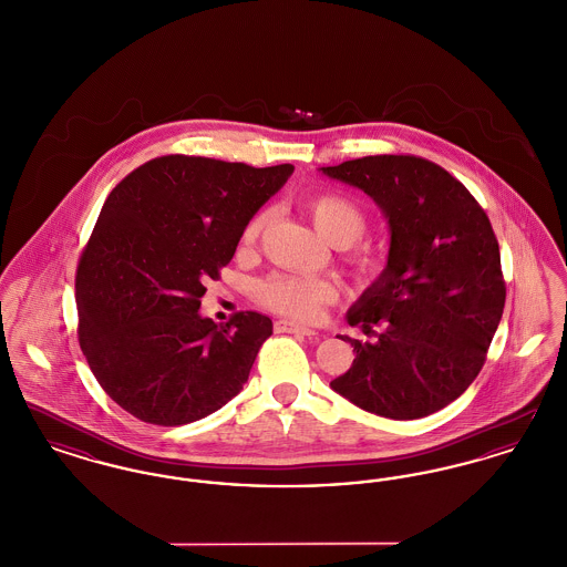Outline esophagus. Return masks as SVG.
<instances>
[{"label":"esophagus","mask_w":567,"mask_h":567,"mask_svg":"<svg viewBox=\"0 0 567 567\" xmlns=\"http://www.w3.org/2000/svg\"><path fill=\"white\" fill-rule=\"evenodd\" d=\"M274 329H276V333H297V336H306V338H317L319 336L315 329H308V327H301V324L291 323V321H276Z\"/></svg>","instance_id":"obj_1"}]
</instances>
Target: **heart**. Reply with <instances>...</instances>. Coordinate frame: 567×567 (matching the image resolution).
I'll list each match as a JSON object with an SVG mask.
<instances>
[{
	"instance_id": "1",
	"label": "heart",
	"mask_w": 567,
	"mask_h": 567,
	"mask_svg": "<svg viewBox=\"0 0 567 567\" xmlns=\"http://www.w3.org/2000/svg\"><path fill=\"white\" fill-rule=\"evenodd\" d=\"M306 213L312 218L317 231L324 240L338 248H349L357 243L365 227L368 215L359 202L342 193H323L303 204ZM266 225V213L252 216L244 229L243 243L246 246L257 243ZM352 270L368 274L377 268V261L365 252H352L349 257ZM257 299L274 312L285 315L296 321H315L323 306L338 299V287L317 276H291L274 274L255 287Z\"/></svg>"
}]
</instances>
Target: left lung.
Masks as SVG:
<instances>
[{
  "mask_svg": "<svg viewBox=\"0 0 567 567\" xmlns=\"http://www.w3.org/2000/svg\"><path fill=\"white\" fill-rule=\"evenodd\" d=\"M321 172L368 193L391 234L386 268L347 312L377 340L342 338L354 359L331 389L378 416H430L478 377L502 321L506 285L488 216L421 157L374 155Z\"/></svg>",
  "mask_w": 567,
  "mask_h": 567,
  "instance_id": "left-lung-1",
  "label": "left lung"
}]
</instances>
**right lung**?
<instances>
[{
    "instance_id": "1",
    "label": "right lung",
    "mask_w": 567,
    "mask_h": 567,
    "mask_svg": "<svg viewBox=\"0 0 567 567\" xmlns=\"http://www.w3.org/2000/svg\"><path fill=\"white\" fill-rule=\"evenodd\" d=\"M293 174L167 155L109 195L76 271L79 342L110 398L153 425H187L243 391L270 317L199 315L255 213Z\"/></svg>"
}]
</instances>
